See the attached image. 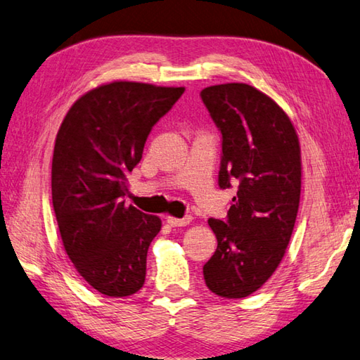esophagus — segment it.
<instances>
[{
	"instance_id": "esophagus-1",
	"label": "esophagus",
	"mask_w": 360,
	"mask_h": 360,
	"mask_svg": "<svg viewBox=\"0 0 360 360\" xmlns=\"http://www.w3.org/2000/svg\"><path fill=\"white\" fill-rule=\"evenodd\" d=\"M191 217H184V218H175V217H167L166 221L169 223V226H172V228H181V226H186L191 223Z\"/></svg>"
}]
</instances>
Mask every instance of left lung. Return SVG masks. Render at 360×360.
<instances>
[{
    "instance_id": "obj_1",
    "label": "left lung",
    "mask_w": 360,
    "mask_h": 360,
    "mask_svg": "<svg viewBox=\"0 0 360 360\" xmlns=\"http://www.w3.org/2000/svg\"><path fill=\"white\" fill-rule=\"evenodd\" d=\"M200 98L223 136L219 188L238 185L228 219H209L218 247L204 280L217 295L242 299L274 275L291 240L302 185L299 137L286 112L251 85L207 86Z\"/></svg>"
}]
</instances>
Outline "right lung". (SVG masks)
<instances>
[{
  "mask_svg": "<svg viewBox=\"0 0 360 360\" xmlns=\"http://www.w3.org/2000/svg\"><path fill=\"white\" fill-rule=\"evenodd\" d=\"M184 91L122 80L96 86L75 101L56 134L52 202L61 240L82 278L109 297H126L145 283L161 219L124 205L126 176Z\"/></svg>",
  "mask_w": 360,
  "mask_h": 360,
  "instance_id": "1",
  "label": "right lung"
}]
</instances>
